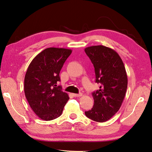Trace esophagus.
<instances>
[{"mask_svg":"<svg viewBox=\"0 0 152 152\" xmlns=\"http://www.w3.org/2000/svg\"><path fill=\"white\" fill-rule=\"evenodd\" d=\"M72 95L75 97H81L83 95V93H79V94H72Z\"/></svg>","mask_w":152,"mask_h":152,"instance_id":"obj_1","label":"esophagus"}]
</instances>
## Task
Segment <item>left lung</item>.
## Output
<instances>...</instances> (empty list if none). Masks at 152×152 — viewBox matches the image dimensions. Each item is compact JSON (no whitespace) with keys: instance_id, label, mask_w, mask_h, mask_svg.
<instances>
[{"instance_id":"8db88e82","label":"left lung","mask_w":152,"mask_h":152,"mask_svg":"<svg viewBox=\"0 0 152 152\" xmlns=\"http://www.w3.org/2000/svg\"><path fill=\"white\" fill-rule=\"evenodd\" d=\"M85 51L95 67V82L101 84L92 93L93 107L85 115L95 122L107 121L119 110L126 95L128 78L124 65L114 50L105 46H91Z\"/></svg>"}]
</instances>
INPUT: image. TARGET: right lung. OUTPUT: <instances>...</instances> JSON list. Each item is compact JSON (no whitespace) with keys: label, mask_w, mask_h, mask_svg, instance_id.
I'll return each mask as SVG.
<instances>
[{"label":"right lung","mask_w":152,"mask_h":152,"mask_svg":"<svg viewBox=\"0 0 152 152\" xmlns=\"http://www.w3.org/2000/svg\"><path fill=\"white\" fill-rule=\"evenodd\" d=\"M71 49L50 47L38 54L29 65L24 92L29 105L40 118L49 121L61 115L68 95L57 86L59 72Z\"/></svg>","instance_id":"right-lung-1"}]
</instances>
